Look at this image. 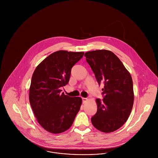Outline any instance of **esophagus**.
I'll list each match as a JSON object with an SVG mask.
<instances>
[{
	"label": "esophagus",
	"instance_id": "34e87169",
	"mask_svg": "<svg viewBox=\"0 0 158 158\" xmlns=\"http://www.w3.org/2000/svg\"><path fill=\"white\" fill-rule=\"evenodd\" d=\"M82 101H83V103H85L88 101V98H82Z\"/></svg>",
	"mask_w": 158,
	"mask_h": 158
}]
</instances>
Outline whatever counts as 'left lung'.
I'll use <instances>...</instances> for the list:
<instances>
[{
	"instance_id": "1",
	"label": "left lung",
	"mask_w": 158,
	"mask_h": 158,
	"mask_svg": "<svg viewBox=\"0 0 158 158\" xmlns=\"http://www.w3.org/2000/svg\"><path fill=\"white\" fill-rule=\"evenodd\" d=\"M99 85L103 82V99L97 98V111L91 118L94 127L104 133L120 128L128 118L134 102L131 76L112 52L98 50L85 53Z\"/></svg>"
}]
</instances>
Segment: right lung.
I'll list each match as a JSON object with an SVG mask.
<instances>
[{
    "instance_id": "obj_1",
    "label": "right lung",
    "mask_w": 158,
    "mask_h": 158,
    "mask_svg": "<svg viewBox=\"0 0 158 158\" xmlns=\"http://www.w3.org/2000/svg\"><path fill=\"white\" fill-rule=\"evenodd\" d=\"M84 52L59 50L50 54L35 69L29 101L38 122L46 131L61 133L72 126L82 103L80 97L61 93L69 81L72 68Z\"/></svg>"
}]
</instances>
